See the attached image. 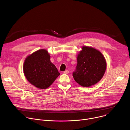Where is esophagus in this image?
<instances>
[{"mask_svg": "<svg viewBox=\"0 0 130 130\" xmlns=\"http://www.w3.org/2000/svg\"><path fill=\"white\" fill-rule=\"evenodd\" d=\"M64 73H65V74H68V73H69V71L68 70H65V71H64Z\"/></svg>", "mask_w": 130, "mask_h": 130, "instance_id": "34e87169", "label": "esophagus"}]
</instances>
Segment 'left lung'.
I'll list each match as a JSON object with an SVG mask.
<instances>
[{
  "label": "left lung",
  "mask_w": 130,
  "mask_h": 130,
  "mask_svg": "<svg viewBox=\"0 0 130 130\" xmlns=\"http://www.w3.org/2000/svg\"><path fill=\"white\" fill-rule=\"evenodd\" d=\"M76 70L72 74L76 82L83 87H89L98 83L106 69L104 55L91 47L82 46L77 55Z\"/></svg>",
  "instance_id": "obj_1"
}]
</instances>
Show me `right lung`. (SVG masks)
Instances as JSON below:
<instances>
[{"instance_id":"obj_1","label":"right lung","mask_w":130,"mask_h":130,"mask_svg":"<svg viewBox=\"0 0 130 130\" xmlns=\"http://www.w3.org/2000/svg\"><path fill=\"white\" fill-rule=\"evenodd\" d=\"M27 80L40 89L48 88L60 76L55 66L50 61V55L44 49L37 50L28 55L23 65Z\"/></svg>"}]
</instances>
